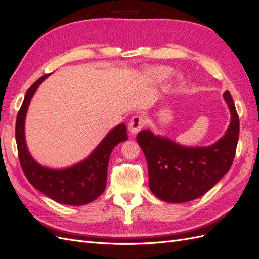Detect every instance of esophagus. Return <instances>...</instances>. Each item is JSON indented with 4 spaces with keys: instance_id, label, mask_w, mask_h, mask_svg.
<instances>
[{
    "instance_id": "obj_1",
    "label": "esophagus",
    "mask_w": 259,
    "mask_h": 259,
    "mask_svg": "<svg viewBox=\"0 0 259 259\" xmlns=\"http://www.w3.org/2000/svg\"><path fill=\"white\" fill-rule=\"evenodd\" d=\"M145 126V119L140 115H135L132 117L128 123V130L132 134H137V133Z\"/></svg>"
}]
</instances>
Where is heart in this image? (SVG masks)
<instances>
[{"label": "heart", "instance_id": "heart-1", "mask_svg": "<svg viewBox=\"0 0 259 259\" xmlns=\"http://www.w3.org/2000/svg\"><path fill=\"white\" fill-rule=\"evenodd\" d=\"M169 75V70L165 68H156L151 71V76L156 81H162Z\"/></svg>", "mask_w": 259, "mask_h": 259}]
</instances>
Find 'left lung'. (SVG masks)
Segmentation results:
<instances>
[{
    "label": "left lung",
    "mask_w": 259,
    "mask_h": 259,
    "mask_svg": "<svg viewBox=\"0 0 259 259\" xmlns=\"http://www.w3.org/2000/svg\"><path fill=\"white\" fill-rule=\"evenodd\" d=\"M224 98L231 113L226 134L208 147H184L151 131L138 133L137 143L148 163L149 188L156 198L183 203L200 198L228 173L236 154L240 122L228 91Z\"/></svg>",
    "instance_id": "8db88e82"
}]
</instances>
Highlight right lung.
<instances>
[{
    "mask_svg": "<svg viewBox=\"0 0 259 259\" xmlns=\"http://www.w3.org/2000/svg\"><path fill=\"white\" fill-rule=\"evenodd\" d=\"M48 74L30 86L16 120V143L21 168L35 189L52 200L67 205H84L97 199L106 189L107 169L113 148L127 140L126 125L120 124L103 139L84 161L65 169H51L36 163L28 151L25 119L30 100Z\"/></svg>",
    "mask_w": 259,
    "mask_h": 259,
    "instance_id": "add662e5",
    "label": "right lung"
}]
</instances>
